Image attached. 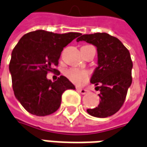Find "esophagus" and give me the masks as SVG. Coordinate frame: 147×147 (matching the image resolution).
I'll use <instances>...</instances> for the list:
<instances>
[{
  "instance_id": "1",
  "label": "esophagus",
  "mask_w": 147,
  "mask_h": 147,
  "mask_svg": "<svg viewBox=\"0 0 147 147\" xmlns=\"http://www.w3.org/2000/svg\"><path fill=\"white\" fill-rule=\"evenodd\" d=\"M77 91L78 92H80L81 94H85V93H87V92H88L87 89H84V88H77Z\"/></svg>"
}]
</instances>
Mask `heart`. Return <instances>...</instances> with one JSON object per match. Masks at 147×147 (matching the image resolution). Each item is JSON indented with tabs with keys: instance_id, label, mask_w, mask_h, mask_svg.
<instances>
[{
	"instance_id": "1",
	"label": "heart",
	"mask_w": 147,
	"mask_h": 147,
	"mask_svg": "<svg viewBox=\"0 0 147 147\" xmlns=\"http://www.w3.org/2000/svg\"><path fill=\"white\" fill-rule=\"evenodd\" d=\"M66 77L75 84H80L88 78V73L86 70H82L79 69H69L65 71Z\"/></svg>"
}]
</instances>
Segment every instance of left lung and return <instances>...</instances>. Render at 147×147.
I'll return each mask as SVG.
<instances>
[{"instance_id":"obj_1","label":"left lung","mask_w":147,"mask_h":147,"mask_svg":"<svg viewBox=\"0 0 147 147\" xmlns=\"http://www.w3.org/2000/svg\"><path fill=\"white\" fill-rule=\"evenodd\" d=\"M76 40L92 44L98 52V67L90 82L99 85L100 102L87 112L100 118L110 117L121 108L131 84L132 61L128 49L117 38L107 33L80 34Z\"/></svg>"}]
</instances>
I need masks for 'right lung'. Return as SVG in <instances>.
I'll return each mask as SVG.
<instances>
[{"label": "right lung", "mask_w": 147, "mask_h": 147, "mask_svg": "<svg viewBox=\"0 0 147 147\" xmlns=\"http://www.w3.org/2000/svg\"><path fill=\"white\" fill-rule=\"evenodd\" d=\"M81 34H55L38 30L26 34L12 50L9 70L14 93L30 113L43 117L56 112L61 104L63 92L75 89L66 77L55 82L48 79V72L59 63L65 46Z\"/></svg>", "instance_id": "obj_1"}]
</instances>
